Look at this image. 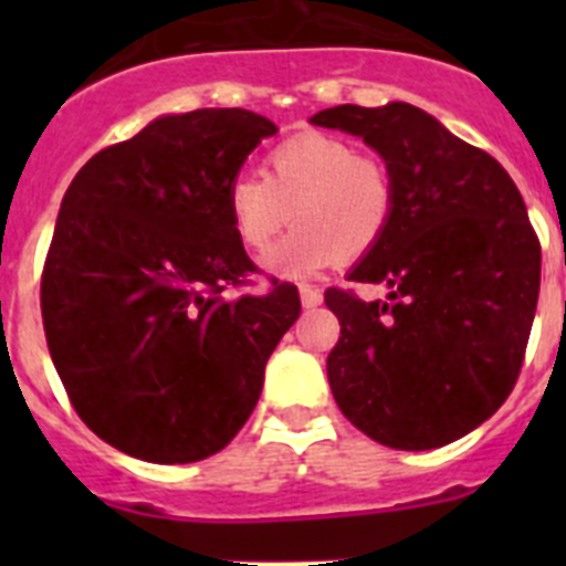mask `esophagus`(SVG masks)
I'll list each match as a JSON object with an SVG mask.
<instances>
[{"label": "esophagus", "mask_w": 566, "mask_h": 566, "mask_svg": "<svg viewBox=\"0 0 566 566\" xmlns=\"http://www.w3.org/2000/svg\"><path fill=\"white\" fill-rule=\"evenodd\" d=\"M300 303H303V308H317L323 303V292L314 286H300Z\"/></svg>", "instance_id": "34e87169"}]
</instances>
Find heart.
<instances>
[{"mask_svg": "<svg viewBox=\"0 0 566 566\" xmlns=\"http://www.w3.org/2000/svg\"><path fill=\"white\" fill-rule=\"evenodd\" d=\"M394 178L352 144L300 133L266 155V175L238 172L227 184V214L240 247L266 254L289 221L297 229L269 258L280 277L306 280L337 260L363 258L388 232Z\"/></svg>", "mask_w": 566, "mask_h": 566, "instance_id": "heart-1", "label": "heart"}]
</instances>
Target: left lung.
Segmentation results:
<instances>
[{
	"label": "left lung",
	"mask_w": 566,
	"mask_h": 566,
	"mask_svg": "<svg viewBox=\"0 0 566 566\" xmlns=\"http://www.w3.org/2000/svg\"><path fill=\"white\" fill-rule=\"evenodd\" d=\"M312 124L359 135L397 192L388 232L348 274L385 283L388 303L326 292L339 411L397 451L457 442L510 397L536 317L542 247L522 192L493 155L413 104H339Z\"/></svg>",
	"instance_id": "8db88e82"
}]
</instances>
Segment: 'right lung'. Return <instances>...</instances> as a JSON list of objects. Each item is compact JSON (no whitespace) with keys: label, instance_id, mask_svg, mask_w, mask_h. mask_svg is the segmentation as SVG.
<instances>
[{"label":"right lung","instance_id":"right-lung-1","mask_svg":"<svg viewBox=\"0 0 566 566\" xmlns=\"http://www.w3.org/2000/svg\"><path fill=\"white\" fill-rule=\"evenodd\" d=\"M277 133L249 109L161 115L78 169L42 272L50 357L90 431L144 462L223 451L300 317L292 283L223 297L258 272L227 184Z\"/></svg>","mask_w":566,"mask_h":566}]
</instances>
